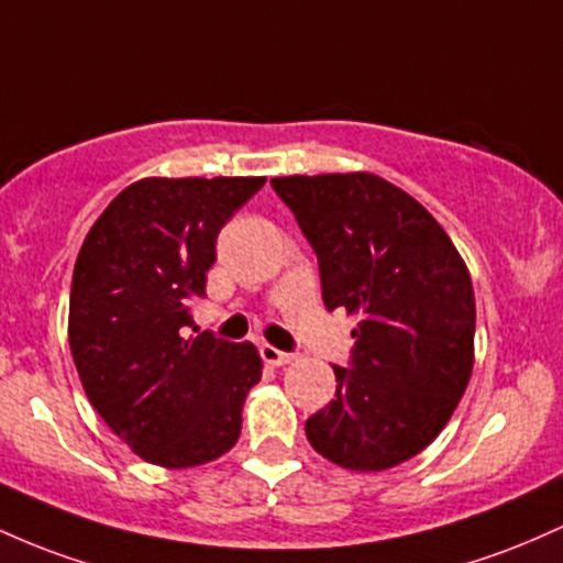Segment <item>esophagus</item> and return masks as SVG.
<instances>
[{"label": "esophagus", "mask_w": 563, "mask_h": 563, "mask_svg": "<svg viewBox=\"0 0 563 563\" xmlns=\"http://www.w3.org/2000/svg\"><path fill=\"white\" fill-rule=\"evenodd\" d=\"M261 356H263V362L271 364V366H284V364H289L295 358L292 353H284V351L276 349V345H268V343H265L261 349Z\"/></svg>", "instance_id": "esophagus-1"}]
</instances>
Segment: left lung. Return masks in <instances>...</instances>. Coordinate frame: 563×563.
<instances>
[{"label":"left lung","instance_id":"left-lung-1","mask_svg":"<svg viewBox=\"0 0 563 563\" xmlns=\"http://www.w3.org/2000/svg\"><path fill=\"white\" fill-rule=\"evenodd\" d=\"M271 186L319 255L324 306L358 316L351 369L306 420L321 457L377 473L444 431L473 372L476 298L463 255L418 199L372 173L289 175Z\"/></svg>","mask_w":563,"mask_h":563}]
</instances>
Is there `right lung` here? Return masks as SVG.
I'll list each match as a JSON object with an SVG mask.
<instances>
[{
	"mask_svg": "<svg viewBox=\"0 0 563 563\" xmlns=\"http://www.w3.org/2000/svg\"><path fill=\"white\" fill-rule=\"evenodd\" d=\"M263 183L143 178L106 207L81 244L68 345L87 399L145 463L197 468L242 433L261 353L212 332L188 334V300L205 295L220 229Z\"/></svg>",
	"mask_w": 563,
	"mask_h": 563,
	"instance_id": "1",
	"label": "right lung"
}]
</instances>
